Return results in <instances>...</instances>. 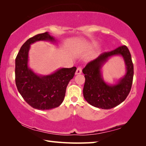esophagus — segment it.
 Returning a JSON list of instances; mask_svg holds the SVG:
<instances>
[{
  "label": "esophagus",
  "mask_w": 146,
  "mask_h": 146,
  "mask_svg": "<svg viewBox=\"0 0 146 146\" xmlns=\"http://www.w3.org/2000/svg\"><path fill=\"white\" fill-rule=\"evenodd\" d=\"M82 73V70H81L80 68H78L76 69V72H75V75H80V74Z\"/></svg>",
  "instance_id": "1"
}]
</instances>
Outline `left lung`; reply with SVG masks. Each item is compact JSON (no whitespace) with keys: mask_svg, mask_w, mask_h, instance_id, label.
I'll return each mask as SVG.
<instances>
[{"mask_svg":"<svg viewBox=\"0 0 146 146\" xmlns=\"http://www.w3.org/2000/svg\"><path fill=\"white\" fill-rule=\"evenodd\" d=\"M122 56L126 66V74L115 84H109L103 78L102 68L108 59ZM85 84L83 95L85 100L94 107L109 110L125 100L130 92L133 78V64L129 49L125 46L110 52L104 53L89 62L83 69Z\"/></svg>","mask_w":146,"mask_h":146,"instance_id":"left-lung-1","label":"left lung"}]
</instances>
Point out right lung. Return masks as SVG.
I'll return each mask as SVG.
<instances>
[{
    "mask_svg": "<svg viewBox=\"0 0 146 146\" xmlns=\"http://www.w3.org/2000/svg\"><path fill=\"white\" fill-rule=\"evenodd\" d=\"M38 41L57 43L49 32L29 38L22 46L15 59V82L19 92L29 106L36 110H48L62 103L66 88L76 68H59L46 75L36 73L29 66V51L31 44Z\"/></svg>",
    "mask_w": 146,
    "mask_h": 146,
    "instance_id": "1",
    "label": "right lung"
}]
</instances>
